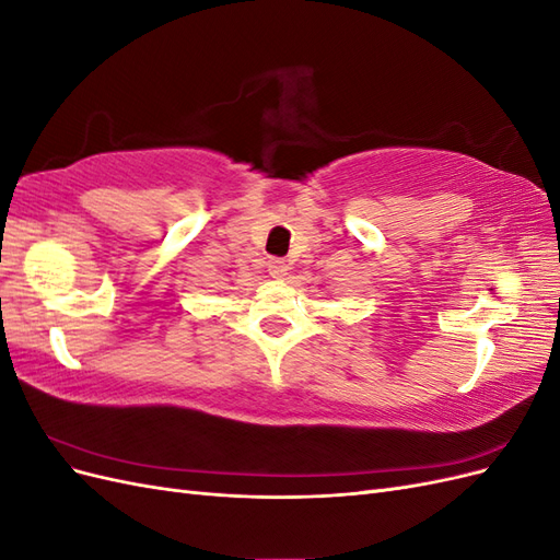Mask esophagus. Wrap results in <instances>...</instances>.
<instances>
[{"instance_id": "obj_1", "label": "esophagus", "mask_w": 560, "mask_h": 560, "mask_svg": "<svg viewBox=\"0 0 560 560\" xmlns=\"http://www.w3.org/2000/svg\"><path fill=\"white\" fill-rule=\"evenodd\" d=\"M287 268H290V266H287L282 259H270L268 261V273L273 276L276 280H282L287 276Z\"/></svg>"}]
</instances>
